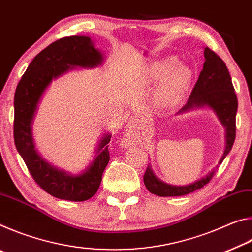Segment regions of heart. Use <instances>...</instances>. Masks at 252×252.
Here are the masks:
<instances>
[{
  "label": "heart",
  "mask_w": 252,
  "mask_h": 252,
  "mask_svg": "<svg viewBox=\"0 0 252 252\" xmlns=\"http://www.w3.org/2000/svg\"><path fill=\"white\" fill-rule=\"evenodd\" d=\"M192 76V70L189 66L178 64V60L172 57L156 63L147 73V79L151 83L164 79L157 92V97L165 105L176 104L181 100Z\"/></svg>",
  "instance_id": "b5f03b06"
}]
</instances>
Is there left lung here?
Listing matches in <instances>:
<instances>
[{"label":"left lung","mask_w":252,"mask_h":252,"mask_svg":"<svg viewBox=\"0 0 252 252\" xmlns=\"http://www.w3.org/2000/svg\"><path fill=\"white\" fill-rule=\"evenodd\" d=\"M203 69L200 72L199 79L195 83L188 102L177 114L186 113L193 109L209 108L218 118L225 131V146L223 155L219 160L222 163L224 158L231 151L234 139H236V114L238 100L234 93L231 76L225 66V63L209 48H204ZM219 165H216L210 172L199 180L187 186H173L165 183L158 178L152 171L151 165L144 173L143 181L147 189L151 193L159 197H179L200 189L207 185L215 176Z\"/></svg>","instance_id":"obj_1"}]
</instances>
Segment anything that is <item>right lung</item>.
<instances>
[{
	"mask_svg": "<svg viewBox=\"0 0 252 252\" xmlns=\"http://www.w3.org/2000/svg\"><path fill=\"white\" fill-rule=\"evenodd\" d=\"M91 37L74 35L60 39L36 55L16 87L14 95V142L30 173L49 194L69 201H85L96 193L110 156L111 134L104 133L93 160L82 172L73 174L49 163L35 149L32 126L41 99L53 80L78 67L94 69L104 61Z\"/></svg>",
	"mask_w": 252,
	"mask_h": 252,
	"instance_id": "right-lung-1",
	"label": "right lung"
}]
</instances>
